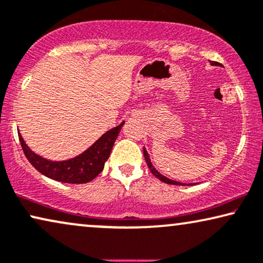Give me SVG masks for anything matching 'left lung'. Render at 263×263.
I'll return each instance as SVG.
<instances>
[{"mask_svg": "<svg viewBox=\"0 0 263 263\" xmlns=\"http://www.w3.org/2000/svg\"><path fill=\"white\" fill-rule=\"evenodd\" d=\"M211 65H220V64H219V63H217V62H211ZM143 153H144V157H145V161H146V163H147V167H149V169H150V172L153 173L154 175L157 177V179H160L161 181H163L164 183L176 184V186H192V184H197L198 183V182H195V183H183V182H179V181L172 180V179H169V177L164 176L163 174H161L156 168L154 167L153 162H151L150 156H149V154H147V151H146L145 147H143Z\"/></svg>", "mask_w": 263, "mask_h": 263, "instance_id": "1", "label": "left lung"}]
</instances>
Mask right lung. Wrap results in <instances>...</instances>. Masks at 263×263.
<instances>
[{"label":"right lung","mask_w":263,"mask_h":263,"mask_svg":"<svg viewBox=\"0 0 263 263\" xmlns=\"http://www.w3.org/2000/svg\"><path fill=\"white\" fill-rule=\"evenodd\" d=\"M124 124L125 121L119 126L110 128L109 131L103 133L93 145L84 150L82 154L64 161L47 160L35 154L26 144L20 131H17V133H19V139L25 156L39 173L59 182L79 184L89 182L102 172L112 151L114 142L118 138V135Z\"/></svg>","instance_id":"add662e5"}]
</instances>
